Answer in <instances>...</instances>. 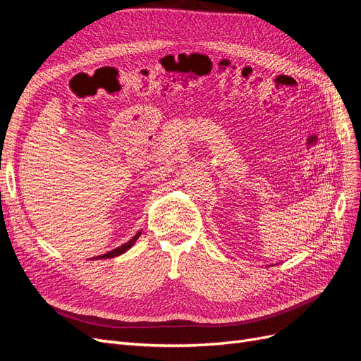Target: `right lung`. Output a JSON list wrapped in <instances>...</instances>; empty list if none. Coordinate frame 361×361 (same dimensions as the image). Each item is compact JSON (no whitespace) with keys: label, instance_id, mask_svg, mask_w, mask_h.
Here are the masks:
<instances>
[{"label":"right lung","instance_id":"1","mask_svg":"<svg viewBox=\"0 0 361 361\" xmlns=\"http://www.w3.org/2000/svg\"><path fill=\"white\" fill-rule=\"evenodd\" d=\"M140 235H141V231H140L134 238H130L129 241L125 243L123 245H120V247H117V248H114V250H111V251H108V253H105V255H102V256H96V257H93V259H94V260H97V259H110V257H117V256H120V255H123L125 251H128L130 247H133V245L135 244V241L140 238Z\"/></svg>","mask_w":361,"mask_h":361}]
</instances>
